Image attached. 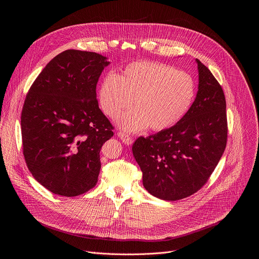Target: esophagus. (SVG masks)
<instances>
[{
	"label": "esophagus",
	"instance_id": "esophagus-1",
	"mask_svg": "<svg viewBox=\"0 0 259 259\" xmlns=\"http://www.w3.org/2000/svg\"><path fill=\"white\" fill-rule=\"evenodd\" d=\"M117 135L119 136V138H120L125 144L129 145V144L133 143V138H132L131 136H129V135H127V134H125V133H122V132H118Z\"/></svg>",
	"mask_w": 259,
	"mask_h": 259
}]
</instances>
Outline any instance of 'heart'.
<instances>
[{"label":"heart","instance_id":"1","mask_svg":"<svg viewBox=\"0 0 259 259\" xmlns=\"http://www.w3.org/2000/svg\"><path fill=\"white\" fill-rule=\"evenodd\" d=\"M195 92V82L188 72L142 60L124 66L120 76L108 72L98 89V103L105 116L116 119L133 99L134 107L118 119V126L131 133L149 127L163 131L188 113Z\"/></svg>","mask_w":259,"mask_h":259}]
</instances>
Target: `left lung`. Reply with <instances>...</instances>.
Returning <instances> with one entry per match:
<instances>
[{
  "label": "left lung",
  "mask_w": 259,
  "mask_h": 259,
  "mask_svg": "<svg viewBox=\"0 0 259 259\" xmlns=\"http://www.w3.org/2000/svg\"><path fill=\"white\" fill-rule=\"evenodd\" d=\"M199 87L195 101L174 126L132 146L151 195L176 201L197 193L208 181L228 140L227 103L223 88L199 59Z\"/></svg>",
  "instance_id": "obj_1"
}]
</instances>
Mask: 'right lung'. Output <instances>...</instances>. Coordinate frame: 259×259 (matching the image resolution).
<instances>
[{
    "label": "right lung",
    "instance_id": "right-lung-1",
    "mask_svg": "<svg viewBox=\"0 0 259 259\" xmlns=\"http://www.w3.org/2000/svg\"><path fill=\"white\" fill-rule=\"evenodd\" d=\"M109 64L88 51L65 50L41 71L21 113L23 156L34 179L55 195L76 197L97 183L99 152L114 127L96 99Z\"/></svg>",
    "mask_w": 259,
    "mask_h": 259
}]
</instances>
